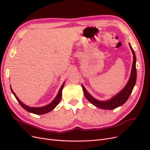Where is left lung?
<instances>
[{
    "mask_svg": "<svg viewBox=\"0 0 150 150\" xmlns=\"http://www.w3.org/2000/svg\"><path fill=\"white\" fill-rule=\"evenodd\" d=\"M129 45L131 51H132L133 54L132 69H131V76L128 83L126 84L125 87L122 89L119 93H117L114 97H112L111 99H110V100L101 101L94 99L91 95L89 94V93L86 91L84 86L82 85L84 94L86 98L96 107L100 109H103V110H114V109L122 105L125 103H126V101L128 99L131 93H132V91L136 83V81H137V68H136V61H137V58H136V55L134 50L133 49L129 43Z\"/></svg>",
    "mask_w": 150,
    "mask_h": 150,
    "instance_id": "1",
    "label": "left lung"
}]
</instances>
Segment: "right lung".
<instances>
[{"label": "right lung", "mask_w": 150, "mask_h": 150, "mask_svg": "<svg viewBox=\"0 0 150 150\" xmlns=\"http://www.w3.org/2000/svg\"><path fill=\"white\" fill-rule=\"evenodd\" d=\"M64 83H65V82L62 84L59 91V93L57 94L56 97L51 103L49 104L48 105H47V106H43V107H39V108H33V107H29L28 106L25 105V104H24L23 103L21 102L20 99L17 97L16 94L13 93V90L11 88V91H12V93H13V95H14V96L16 97V99L18 101V102L19 103V104H21V106L22 108H23L24 110H25L27 111H28L29 112L34 113V114H35V115H44V114H46V113L49 112L53 110L56 107L57 104L59 103L61 99L62 91L63 88H64Z\"/></svg>", "instance_id": "obj_1"}]
</instances>
